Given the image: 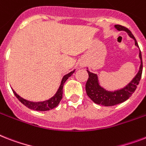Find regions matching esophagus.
<instances>
[{"label":"esophagus","instance_id":"esophagus-1","mask_svg":"<svg viewBox=\"0 0 146 146\" xmlns=\"http://www.w3.org/2000/svg\"><path fill=\"white\" fill-rule=\"evenodd\" d=\"M80 66H82V67H84V66H85V64H81V65H80Z\"/></svg>","mask_w":146,"mask_h":146}]
</instances>
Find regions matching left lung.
I'll return each mask as SVG.
<instances>
[{
	"instance_id": "left-lung-1",
	"label": "left lung",
	"mask_w": 146,
	"mask_h": 146,
	"mask_svg": "<svg viewBox=\"0 0 146 146\" xmlns=\"http://www.w3.org/2000/svg\"><path fill=\"white\" fill-rule=\"evenodd\" d=\"M115 28L118 31H124L128 35L135 40V45L139 47L138 43L133 35L131 31L125 28L124 26L120 25H115ZM139 58L141 60V64L139 67V70L136 76L133 78L132 81L124 88L115 92H109L102 88L98 82V76L93 73H91L89 70H87L88 73V79L85 84V90L87 95L89 97L93 102L99 105H103L105 106H112L121 104L127 100L132 94L134 93L135 90L137 89V85L139 83L142 73H143V60H142V54L139 50Z\"/></svg>"
}]
</instances>
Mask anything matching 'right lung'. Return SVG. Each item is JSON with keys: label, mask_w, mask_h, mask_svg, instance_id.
I'll use <instances>...</instances> for the list:
<instances>
[{"label": "right lung", "mask_w": 146, "mask_h": 146, "mask_svg": "<svg viewBox=\"0 0 146 146\" xmlns=\"http://www.w3.org/2000/svg\"><path fill=\"white\" fill-rule=\"evenodd\" d=\"M73 70L70 73H69L67 75H65L63 77L62 81H61V85L59 87L57 93L54 94V97H52V98H50L49 100H46V101L43 102H31V101H28V100H26L23 98H22L20 96H19L17 94L15 93L13 90V94H15V96L18 98V100H19L22 104H24L25 106H27L28 108L31 109V110H36V111H48L49 110H52L54 108L56 107L59 104L60 101L62 99L63 97V86H64V84L67 79L69 78L70 76H71V75L74 73Z\"/></svg>", "instance_id": "1"}]
</instances>
